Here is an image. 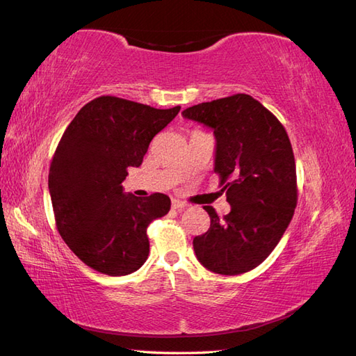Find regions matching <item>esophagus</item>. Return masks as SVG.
I'll list each match as a JSON object with an SVG mask.
<instances>
[{
  "label": "esophagus",
  "instance_id": "34e87169",
  "mask_svg": "<svg viewBox=\"0 0 356 356\" xmlns=\"http://www.w3.org/2000/svg\"><path fill=\"white\" fill-rule=\"evenodd\" d=\"M186 207H188V203H185V202H182V200H179V199H174V200H172V208H174V209L184 211Z\"/></svg>",
  "mask_w": 356,
  "mask_h": 356
}]
</instances>
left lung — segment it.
<instances>
[{"instance_id":"obj_1","label":"left lung","mask_w":356,"mask_h":356,"mask_svg":"<svg viewBox=\"0 0 356 356\" xmlns=\"http://www.w3.org/2000/svg\"><path fill=\"white\" fill-rule=\"evenodd\" d=\"M182 115L214 130V171L231 205L223 218L213 207H203L211 226L194 237V252L216 274H243L274 251L297 207L289 136L266 107L245 93L193 105Z\"/></svg>"}]
</instances>
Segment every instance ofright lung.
Returning <instances> with one entry per match:
<instances>
[{"mask_svg": "<svg viewBox=\"0 0 356 356\" xmlns=\"http://www.w3.org/2000/svg\"><path fill=\"white\" fill-rule=\"evenodd\" d=\"M179 111V105L159 110L99 96L65 128L50 163L49 191L59 236L88 268L118 277L148 259L147 228L168 214L171 200L162 193L127 195L120 184Z\"/></svg>", "mask_w": 356, "mask_h": 356, "instance_id": "right-lung-1", "label": "right lung"}]
</instances>
